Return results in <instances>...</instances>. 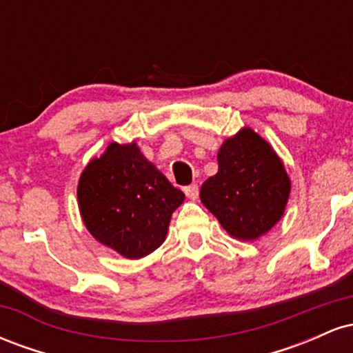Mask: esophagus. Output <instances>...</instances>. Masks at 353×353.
I'll list each match as a JSON object with an SVG mask.
<instances>
[{
    "label": "esophagus",
    "mask_w": 353,
    "mask_h": 353,
    "mask_svg": "<svg viewBox=\"0 0 353 353\" xmlns=\"http://www.w3.org/2000/svg\"><path fill=\"white\" fill-rule=\"evenodd\" d=\"M184 192H185V196H188L190 201H196L197 196H199V185H197V184L185 185Z\"/></svg>",
    "instance_id": "obj_1"
}]
</instances>
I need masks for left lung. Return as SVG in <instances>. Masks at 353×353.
I'll return each instance as SVG.
<instances>
[{
  "label": "left lung",
  "instance_id": "8db88e82",
  "mask_svg": "<svg viewBox=\"0 0 353 353\" xmlns=\"http://www.w3.org/2000/svg\"><path fill=\"white\" fill-rule=\"evenodd\" d=\"M219 171L201 188V201L230 236L254 241L277 224L290 181L282 161L252 129H242L217 154Z\"/></svg>",
  "mask_w": 353,
  "mask_h": 353
}]
</instances>
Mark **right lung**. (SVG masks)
Here are the masks:
<instances>
[{"label": "right lung", "instance_id": "obj_1", "mask_svg": "<svg viewBox=\"0 0 353 353\" xmlns=\"http://www.w3.org/2000/svg\"><path fill=\"white\" fill-rule=\"evenodd\" d=\"M81 217L101 244L141 259L164 242L172 212L184 201L136 144H109L81 174Z\"/></svg>", "mask_w": 353, "mask_h": 353}]
</instances>
